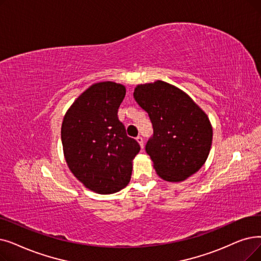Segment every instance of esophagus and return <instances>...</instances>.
I'll use <instances>...</instances> for the list:
<instances>
[{
	"mask_svg": "<svg viewBox=\"0 0 261 261\" xmlns=\"http://www.w3.org/2000/svg\"><path fill=\"white\" fill-rule=\"evenodd\" d=\"M137 141H138V143L140 144V146L143 148V147H144V140H143V138L142 137H138Z\"/></svg>",
	"mask_w": 261,
	"mask_h": 261,
	"instance_id": "34e87169",
	"label": "esophagus"
}]
</instances>
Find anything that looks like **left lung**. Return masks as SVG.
Returning a JSON list of instances; mask_svg holds the SVG:
<instances>
[{
  "instance_id": "left-lung-1",
  "label": "left lung",
  "mask_w": 261,
  "mask_h": 261,
  "mask_svg": "<svg viewBox=\"0 0 261 261\" xmlns=\"http://www.w3.org/2000/svg\"><path fill=\"white\" fill-rule=\"evenodd\" d=\"M133 97L152 123L153 134L145 149L156 174L179 182L198 172L212 144L206 113L182 90L163 81L138 85Z\"/></svg>"
}]
</instances>
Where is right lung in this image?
Masks as SVG:
<instances>
[{
  "instance_id": "1",
  "label": "right lung",
  "mask_w": 261,
  "mask_h": 261,
  "mask_svg": "<svg viewBox=\"0 0 261 261\" xmlns=\"http://www.w3.org/2000/svg\"><path fill=\"white\" fill-rule=\"evenodd\" d=\"M124 95L126 87L121 84H93L76 98L62 123L68 167L87 189L99 194H113L127 187L132 161L141 149L117 116Z\"/></svg>"
}]
</instances>
